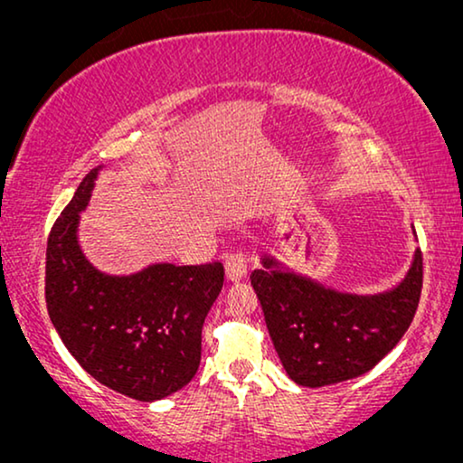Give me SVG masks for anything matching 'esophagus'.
Here are the masks:
<instances>
[{"label": "esophagus", "instance_id": "obj_1", "mask_svg": "<svg viewBox=\"0 0 463 463\" xmlns=\"http://www.w3.org/2000/svg\"><path fill=\"white\" fill-rule=\"evenodd\" d=\"M246 268H249V257L242 250H233L225 255V276L227 280L238 282L246 276Z\"/></svg>", "mask_w": 463, "mask_h": 463}]
</instances>
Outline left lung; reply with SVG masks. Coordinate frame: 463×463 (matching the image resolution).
Here are the masks:
<instances>
[{
  "mask_svg": "<svg viewBox=\"0 0 463 463\" xmlns=\"http://www.w3.org/2000/svg\"><path fill=\"white\" fill-rule=\"evenodd\" d=\"M250 284L288 377L322 388L364 375L394 350L420 306L423 259L417 250L407 278L375 297L344 295L278 269H255Z\"/></svg>",
  "mask_w": 463,
  "mask_h": 463,
  "instance_id": "1",
  "label": "left lung"
}]
</instances>
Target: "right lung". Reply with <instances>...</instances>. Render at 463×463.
I'll return each instance as SVG.
<instances>
[{"mask_svg":"<svg viewBox=\"0 0 463 463\" xmlns=\"http://www.w3.org/2000/svg\"><path fill=\"white\" fill-rule=\"evenodd\" d=\"M94 179L97 168L50 230L48 316L88 375L135 401H160L198 371L202 325L223 287V265L157 263L132 276L100 274L75 233Z\"/></svg>","mask_w":463,"mask_h":463,"instance_id":"1","label":"right lung"}]
</instances>
